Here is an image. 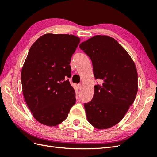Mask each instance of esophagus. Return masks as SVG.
I'll list each match as a JSON object with an SVG mask.
<instances>
[{"label": "esophagus", "mask_w": 157, "mask_h": 157, "mask_svg": "<svg viewBox=\"0 0 157 157\" xmlns=\"http://www.w3.org/2000/svg\"><path fill=\"white\" fill-rule=\"evenodd\" d=\"M78 87L79 90H81L82 88V85L81 84H78Z\"/></svg>", "instance_id": "34e87169"}]
</instances>
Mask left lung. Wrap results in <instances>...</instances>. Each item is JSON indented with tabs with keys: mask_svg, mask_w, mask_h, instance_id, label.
<instances>
[{
	"mask_svg": "<svg viewBox=\"0 0 157 157\" xmlns=\"http://www.w3.org/2000/svg\"><path fill=\"white\" fill-rule=\"evenodd\" d=\"M79 47L92 60L95 78L102 82L95 85L92 99L84 105L88 121L97 129H107L124 118L135 100L138 89L136 65L109 36L96 35Z\"/></svg>",
	"mask_w": 157,
	"mask_h": 157,
	"instance_id": "left-lung-1",
	"label": "left lung"
}]
</instances>
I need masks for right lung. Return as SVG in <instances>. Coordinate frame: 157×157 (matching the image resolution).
<instances>
[{
    "mask_svg": "<svg viewBox=\"0 0 157 157\" xmlns=\"http://www.w3.org/2000/svg\"><path fill=\"white\" fill-rule=\"evenodd\" d=\"M80 40L73 35L48 33L31 46L21 73L22 91L33 116L56 126L67 118L76 103L71 77V57Z\"/></svg>",
    "mask_w": 157,
    "mask_h": 157,
    "instance_id": "right-lung-1",
    "label": "right lung"
}]
</instances>
